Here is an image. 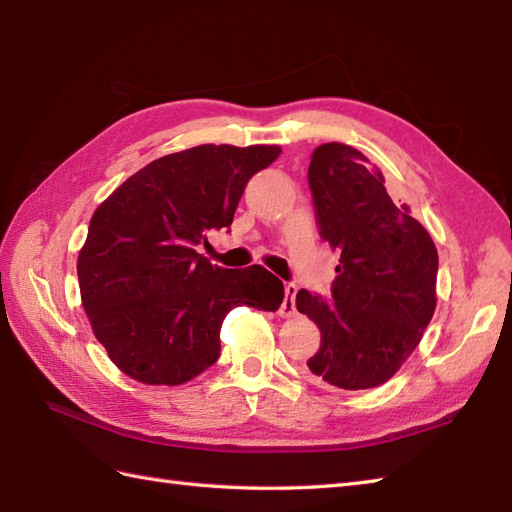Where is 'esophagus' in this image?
Returning a JSON list of instances; mask_svg holds the SVG:
<instances>
[{
    "mask_svg": "<svg viewBox=\"0 0 512 512\" xmlns=\"http://www.w3.org/2000/svg\"><path fill=\"white\" fill-rule=\"evenodd\" d=\"M286 299H284V306H281V310H279V314L281 317H295L297 314V308H295V297H297V286L295 284H286Z\"/></svg>",
    "mask_w": 512,
    "mask_h": 512,
    "instance_id": "34e87169",
    "label": "esophagus"
}]
</instances>
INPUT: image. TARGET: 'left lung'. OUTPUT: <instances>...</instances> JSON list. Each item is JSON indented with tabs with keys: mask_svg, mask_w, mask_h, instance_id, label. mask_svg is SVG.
<instances>
[{
	"mask_svg": "<svg viewBox=\"0 0 512 512\" xmlns=\"http://www.w3.org/2000/svg\"><path fill=\"white\" fill-rule=\"evenodd\" d=\"M308 180L321 239L341 253L332 299L297 292V310L321 330L308 369L332 387L372 389L398 372L436 312L438 250L358 149L317 147Z\"/></svg>",
	"mask_w": 512,
	"mask_h": 512,
	"instance_id": "1",
	"label": "left lung"
}]
</instances>
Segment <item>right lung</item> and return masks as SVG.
<instances>
[{
	"label": "right lung",
	"mask_w": 512,
	"mask_h": 512,
	"mask_svg": "<svg viewBox=\"0 0 512 512\" xmlns=\"http://www.w3.org/2000/svg\"><path fill=\"white\" fill-rule=\"evenodd\" d=\"M279 145H200L162 156L99 204L76 273L92 332L112 363L145 385L176 387L220 356L237 306L279 310L284 284L264 266L226 270L202 257L231 226L246 182Z\"/></svg>",
	"instance_id": "1"
}]
</instances>
